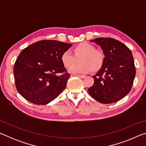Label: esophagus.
<instances>
[{"mask_svg": "<svg viewBox=\"0 0 146 146\" xmlns=\"http://www.w3.org/2000/svg\"><path fill=\"white\" fill-rule=\"evenodd\" d=\"M76 76H78V77H80V78H84L85 77V75H76Z\"/></svg>", "mask_w": 146, "mask_h": 146, "instance_id": "esophagus-1", "label": "esophagus"}]
</instances>
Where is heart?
<instances>
[{
    "label": "heart",
    "instance_id": "heart-1",
    "mask_svg": "<svg viewBox=\"0 0 146 146\" xmlns=\"http://www.w3.org/2000/svg\"><path fill=\"white\" fill-rule=\"evenodd\" d=\"M72 52L66 51L62 54L60 60L63 65L70 68L81 60V64L71 68L73 73H88L92 71L97 72L102 68L105 62L103 52L96 49L92 44L81 42L76 44L72 49Z\"/></svg>",
    "mask_w": 146,
    "mask_h": 146
}]
</instances>
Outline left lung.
Masks as SVG:
<instances>
[{"label": "left lung", "mask_w": 146, "mask_h": 146, "mask_svg": "<svg viewBox=\"0 0 146 146\" xmlns=\"http://www.w3.org/2000/svg\"><path fill=\"white\" fill-rule=\"evenodd\" d=\"M99 45L105 55L102 68L94 75V84L88 93L102 104L122 99L131 90L136 74L134 59L127 47L116 39L105 37L91 40Z\"/></svg>", "instance_id": "left-lung-1"}]
</instances>
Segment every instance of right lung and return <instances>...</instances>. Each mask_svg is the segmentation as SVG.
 Returning <instances> with one entry per match:
<instances>
[{"mask_svg":"<svg viewBox=\"0 0 146 146\" xmlns=\"http://www.w3.org/2000/svg\"><path fill=\"white\" fill-rule=\"evenodd\" d=\"M72 46L54 40H43L24 49L13 67L18 92L31 103L45 105L65 89L70 74L60 60ZM58 73L60 75L57 76Z\"/></svg>","mask_w":146,"mask_h":146,"instance_id":"add662e5","label":"right lung"}]
</instances>
